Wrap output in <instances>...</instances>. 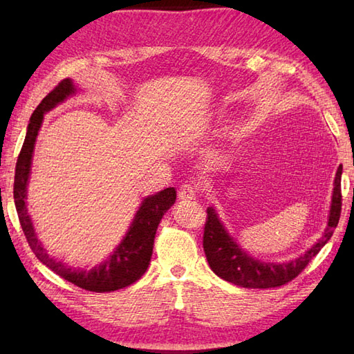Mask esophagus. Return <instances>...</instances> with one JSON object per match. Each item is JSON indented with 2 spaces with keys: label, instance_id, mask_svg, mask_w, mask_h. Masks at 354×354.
Instances as JSON below:
<instances>
[{
  "label": "esophagus",
  "instance_id": "obj_1",
  "mask_svg": "<svg viewBox=\"0 0 354 354\" xmlns=\"http://www.w3.org/2000/svg\"><path fill=\"white\" fill-rule=\"evenodd\" d=\"M198 196V192L194 187L189 185V184H184L181 189H179V193H178V198L181 201H185V202H190L193 199H196Z\"/></svg>",
  "mask_w": 354,
  "mask_h": 354
}]
</instances>
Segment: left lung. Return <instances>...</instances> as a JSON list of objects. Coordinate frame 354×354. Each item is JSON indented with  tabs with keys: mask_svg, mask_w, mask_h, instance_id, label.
I'll return each mask as SVG.
<instances>
[{
	"mask_svg": "<svg viewBox=\"0 0 354 354\" xmlns=\"http://www.w3.org/2000/svg\"><path fill=\"white\" fill-rule=\"evenodd\" d=\"M341 175L342 167L336 171L335 189L330 207L328 223L324 230V234L315 243L309 251H306L298 259L289 263H269L261 261L246 254L242 248L234 242L223 225L217 217L213 207L207 208V222L204 228V251L207 255L208 265L213 272L223 278L225 281L237 284L240 288L248 289H269L278 288L286 283L292 281L293 278L303 272V269L309 265V261L317 255L321 248L324 246L333 231L337 227L341 217L342 194H341Z\"/></svg>",
	"mask_w": 354,
	"mask_h": 354,
	"instance_id": "left-lung-1",
	"label": "left lung"
}]
</instances>
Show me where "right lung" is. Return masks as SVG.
Instances as JSON below:
<instances>
[{"label": "right lung", "instance_id": "right-lung-1", "mask_svg": "<svg viewBox=\"0 0 354 354\" xmlns=\"http://www.w3.org/2000/svg\"><path fill=\"white\" fill-rule=\"evenodd\" d=\"M74 93H76V88H74L71 79L61 80L53 91L44 97L32 117H30L24 145L21 147L17 169H15V207H17L19 223L26 234L28 246L32 248L36 257L45 266L50 268L59 277L65 278L66 281L76 284L77 288L100 293L112 292L131 286L132 283L140 280L142 274L146 272L150 257H152L156 228L164 213L175 204L176 190L173 187H169V189H164L162 192L153 194V196H147L142 201L122 243L115 248L114 254H111L108 260L103 261L100 266H95L93 269H76L66 266L62 261H57L51 255H48L35 234L33 223L27 212V184L30 167H32L35 142L42 124L44 114L51 111L56 104L62 103L66 97Z\"/></svg>", "mask_w": 354, "mask_h": 354}]
</instances>
